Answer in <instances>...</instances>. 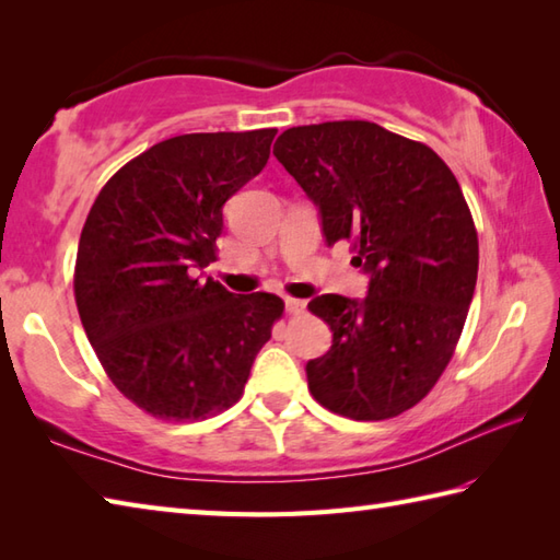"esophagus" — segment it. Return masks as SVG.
Here are the masks:
<instances>
[{"label": "esophagus", "instance_id": "1", "mask_svg": "<svg viewBox=\"0 0 560 560\" xmlns=\"http://www.w3.org/2000/svg\"><path fill=\"white\" fill-rule=\"evenodd\" d=\"M283 303H287V313H289V315H303V313H305V301L287 299Z\"/></svg>", "mask_w": 560, "mask_h": 560}]
</instances>
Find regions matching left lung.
<instances>
[{
    "instance_id": "left-lung-1",
    "label": "left lung",
    "mask_w": 560,
    "mask_h": 560,
    "mask_svg": "<svg viewBox=\"0 0 560 560\" xmlns=\"http://www.w3.org/2000/svg\"><path fill=\"white\" fill-rule=\"evenodd\" d=\"M273 156L303 187L331 247L353 245L365 299L307 303L331 347L307 361L325 409L385 421L419 404L457 347L477 287L479 241L457 177L421 141L365 120L291 127Z\"/></svg>"
}]
</instances>
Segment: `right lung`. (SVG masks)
<instances>
[{"label": "right lung", "instance_id": "right-lung-1", "mask_svg": "<svg viewBox=\"0 0 560 560\" xmlns=\"http://www.w3.org/2000/svg\"><path fill=\"white\" fill-rule=\"evenodd\" d=\"M277 129L183 135L117 171L83 223L74 295L113 385L163 421H199L241 399L283 313L197 271L217 261L223 205L267 165Z\"/></svg>", "mask_w": 560, "mask_h": 560}]
</instances>
